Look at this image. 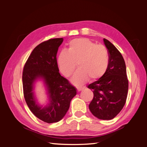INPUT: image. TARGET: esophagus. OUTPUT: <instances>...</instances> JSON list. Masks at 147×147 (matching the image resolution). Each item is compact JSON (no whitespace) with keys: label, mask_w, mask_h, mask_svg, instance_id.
<instances>
[{"label":"esophagus","mask_w":147,"mask_h":147,"mask_svg":"<svg viewBox=\"0 0 147 147\" xmlns=\"http://www.w3.org/2000/svg\"><path fill=\"white\" fill-rule=\"evenodd\" d=\"M77 91H82V90H83V88L77 87Z\"/></svg>","instance_id":"obj_1"}]
</instances>
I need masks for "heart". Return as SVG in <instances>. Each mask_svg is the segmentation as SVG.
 Masks as SVG:
<instances>
[{
  "label": "heart",
  "mask_w": 147,
  "mask_h": 147,
  "mask_svg": "<svg viewBox=\"0 0 147 147\" xmlns=\"http://www.w3.org/2000/svg\"><path fill=\"white\" fill-rule=\"evenodd\" d=\"M109 62L107 48L85 38L71 40L68 50L61 51L57 57L61 72L67 77L73 74L78 63L80 69L72 79L77 86L85 83L89 78L92 81L100 78L106 72Z\"/></svg>",
  "instance_id": "b5f03b06"
}]
</instances>
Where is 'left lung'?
<instances>
[{"mask_svg": "<svg viewBox=\"0 0 147 147\" xmlns=\"http://www.w3.org/2000/svg\"><path fill=\"white\" fill-rule=\"evenodd\" d=\"M104 43L109 54V65L103 76L88 86L94 94L89 109L97 118L110 120L121 112L126 103L128 80L121 54L108 40L104 38Z\"/></svg>", "mask_w": 147, "mask_h": 147, "instance_id": "8db88e82", "label": "left lung"}]
</instances>
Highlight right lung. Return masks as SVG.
I'll list each match as a JSON object with an SVG mask.
<instances>
[{
	"mask_svg": "<svg viewBox=\"0 0 147 147\" xmlns=\"http://www.w3.org/2000/svg\"><path fill=\"white\" fill-rule=\"evenodd\" d=\"M63 38L50 39L35 47L24 65L23 86L24 99L35 117L47 123L59 121L67 112L77 89L59 73L56 55ZM42 79L46 88L49 102L38 103L34 94V83Z\"/></svg>",
	"mask_w": 147,
	"mask_h": 147,
	"instance_id": "add662e5",
	"label": "right lung"
}]
</instances>
